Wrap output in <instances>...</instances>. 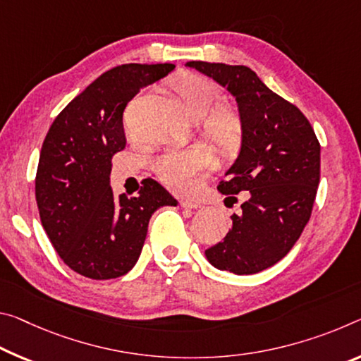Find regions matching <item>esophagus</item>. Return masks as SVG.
I'll return each mask as SVG.
<instances>
[{
  "mask_svg": "<svg viewBox=\"0 0 361 361\" xmlns=\"http://www.w3.org/2000/svg\"><path fill=\"white\" fill-rule=\"evenodd\" d=\"M180 205L185 209H197L199 204L196 201H191V199H180Z\"/></svg>",
  "mask_w": 361,
  "mask_h": 361,
  "instance_id": "obj_1",
  "label": "esophagus"
}]
</instances>
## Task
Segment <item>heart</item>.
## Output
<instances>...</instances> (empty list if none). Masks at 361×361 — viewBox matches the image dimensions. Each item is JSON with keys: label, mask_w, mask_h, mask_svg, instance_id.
<instances>
[{"label": "heart", "mask_w": 361, "mask_h": 361, "mask_svg": "<svg viewBox=\"0 0 361 361\" xmlns=\"http://www.w3.org/2000/svg\"><path fill=\"white\" fill-rule=\"evenodd\" d=\"M194 120L201 118V135L223 154L238 151L244 140V118L236 107L220 104L223 93L207 77L186 72L170 82ZM212 154L205 147L169 149L152 162L154 173L171 190L183 191L194 176L209 167Z\"/></svg>", "instance_id": "1"}]
</instances>
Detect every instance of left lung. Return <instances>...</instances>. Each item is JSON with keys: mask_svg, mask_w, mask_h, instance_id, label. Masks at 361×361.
I'll return each instance as SVG.
<instances>
[{"mask_svg": "<svg viewBox=\"0 0 361 361\" xmlns=\"http://www.w3.org/2000/svg\"><path fill=\"white\" fill-rule=\"evenodd\" d=\"M188 66L226 87L244 118L241 154L219 190L233 199L245 191V201L231 215V231L205 255L220 270L259 273L288 255L310 220L322 146L300 109L249 67L204 61Z\"/></svg>", "mask_w": 361, "mask_h": 361, "instance_id": "left-lung-1", "label": "left lung"}]
</instances>
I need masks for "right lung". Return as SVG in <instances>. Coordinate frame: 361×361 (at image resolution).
Here are the masks:
<instances>
[{"mask_svg":"<svg viewBox=\"0 0 361 361\" xmlns=\"http://www.w3.org/2000/svg\"><path fill=\"white\" fill-rule=\"evenodd\" d=\"M173 64H123L102 73L62 109L43 141L35 176L39 219L68 268L91 279L123 276L135 267L151 215L176 205L152 178L138 196L116 197L114 154L127 145L123 112L138 91Z\"/></svg>","mask_w":361,"mask_h":361,"instance_id":"obj_1","label":"right lung"}]
</instances>
